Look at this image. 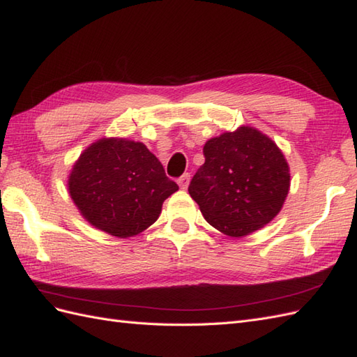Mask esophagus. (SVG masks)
<instances>
[{
	"instance_id": "esophagus-1",
	"label": "esophagus",
	"mask_w": 357,
	"mask_h": 357,
	"mask_svg": "<svg viewBox=\"0 0 357 357\" xmlns=\"http://www.w3.org/2000/svg\"><path fill=\"white\" fill-rule=\"evenodd\" d=\"M188 182H190V173H184L179 179H178V184L182 190H185L188 187Z\"/></svg>"
}]
</instances>
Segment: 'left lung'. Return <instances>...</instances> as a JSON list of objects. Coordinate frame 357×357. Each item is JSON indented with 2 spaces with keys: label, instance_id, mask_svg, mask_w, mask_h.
Masks as SVG:
<instances>
[{
  "label": "left lung",
  "instance_id": "obj_1",
  "mask_svg": "<svg viewBox=\"0 0 357 357\" xmlns=\"http://www.w3.org/2000/svg\"><path fill=\"white\" fill-rule=\"evenodd\" d=\"M204 156L188 193L211 227L243 237L280 213L291 173L283 152L268 135L251 126L223 132L206 141Z\"/></svg>",
  "mask_w": 357,
  "mask_h": 357
}]
</instances>
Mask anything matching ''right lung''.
<instances>
[{"instance_id": "1", "label": "right lung", "mask_w": 357, "mask_h": 357, "mask_svg": "<svg viewBox=\"0 0 357 357\" xmlns=\"http://www.w3.org/2000/svg\"><path fill=\"white\" fill-rule=\"evenodd\" d=\"M178 190L162 164L138 141L102 138L86 147L68 179L80 214L105 233L126 238L143 233Z\"/></svg>"}]
</instances>
